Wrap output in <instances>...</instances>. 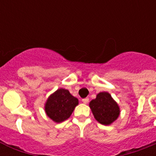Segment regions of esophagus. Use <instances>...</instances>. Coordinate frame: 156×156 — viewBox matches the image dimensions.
<instances>
[{
  "label": "esophagus",
  "instance_id": "esophagus-1",
  "mask_svg": "<svg viewBox=\"0 0 156 156\" xmlns=\"http://www.w3.org/2000/svg\"><path fill=\"white\" fill-rule=\"evenodd\" d=\"M82 101L83 103H84V104H87V103L89 102V99H88L87 98H86L82 99Z\"/></svg>",
  "mask_w": 156,
  "mask_h": 156
}]
</instances>
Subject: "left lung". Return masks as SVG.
<instances>
[{"mask_svg":"<svg viewBox=\"0 0 156 156\" xmlns=\"http://www.w3.org/2000/svg\"><path fill=\"white\" fill-rule=\"evenodd\" d=\"M89 106L94 119L99 123L105 126L115 122L120 114L119 105L108 92L98 94L96 98L90 101Z\"/></svg>","mask_w":156,"mask_h":156,"instance_id":"obj_1","label":"left lung"}]
</instances>
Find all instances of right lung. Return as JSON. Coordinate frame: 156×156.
<instances>
[{
  "label": "right lung",
  "mask_w": 156,
  "mask_h": 156,
  "mask_svg": "<svg viewBox=\"0 0 156 156\" xmlns=\"http://www.w3.org/2000/svg\"><path fill=\"white\" fill-rule=\"evenodd\" d=\"M78 104L79 100L68 90L59 88L48 98L44 111L52 121L59 123L69 118Z\"/></svg>",
  "instance_id": "1"
}]
</instances>
